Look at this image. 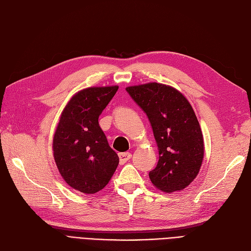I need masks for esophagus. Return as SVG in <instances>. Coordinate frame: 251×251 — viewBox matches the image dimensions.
Instances as JSON below:
<instances>
[{"label": "esophagus", "instance_id": "esophagus-1", "mask_svg": "<svg viewBox=\"0 0 251 251\" xmlns=\"http://www.w3.org/2000/svg\"><path fill=\"white\" fill-rule=\"evenodd\" d=\"M118 156H119L120 164L126 163L127 160H130V159L132 158V154L131 153H127V151H126V153H120Z\"/></svg>", "mask_w": 251, "mask_h": 251}]
</instances>
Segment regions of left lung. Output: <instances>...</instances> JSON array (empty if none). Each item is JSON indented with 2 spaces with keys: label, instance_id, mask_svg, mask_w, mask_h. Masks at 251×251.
<instances>
[{
  "label": "left lung",
  "instance_id": "obj_1",
  "mask_svg": "<svg viewBox=\"0 0 251 251\" xmlns=\"http://www.w3.org/2000/svg\"><path fill=\"white\" fill-rule=\"evenodd\" d=\"M147 114L157 143L159 160L149 176L164 193L182 191L199 174L204 140L194 109L180 91L158 82L126 88Z\"/></svg>",
  "mask_w": 251,
  "mask_h": 251
}]
</instances>
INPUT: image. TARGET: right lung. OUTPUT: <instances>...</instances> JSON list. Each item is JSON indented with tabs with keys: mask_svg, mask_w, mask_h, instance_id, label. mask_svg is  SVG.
I'll use <instances>...</instances> for the list:
<instances>
[{
	"mask_svg": "<svg viewBox=\"0 0 251 251\" xmlns=\"http://www.w3.org/2000/svg\"><path fill=\"white\" fill-rule=\"evenodd\" d=\"M118 86L90 87L67 102L53 135V157L60 176L75 191L95 194L109 183L119 158L98 125Z\"/></svg>",
	"mask_w": 251,
	"mask_h": 251,
	"instance_id": "right-lung-1",
	"label": "right lung"
}]
</instances>
